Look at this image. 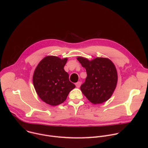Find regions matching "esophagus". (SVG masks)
<instances>
[{"mask_svg":"<svg viewBox=\"0 0 148 148\" xmlns=\"http://www.w3.org/2000/svg\"><path fill=\"white\" fill-rule=\"evenodd\" d=\"M81 84H82V82H77V83L75 84V86H76V87H77V88H79V87H80V86H81Z\"/></svg>","mask_w":148,"mask_h":148,"instance_id":"1","label":"esophagus"}]
</instances>
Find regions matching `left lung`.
Here are the masks:
<instances>
[{
  "label": "left lung",
  "mask_w": 148,
  "mask_h": 148,
  "mask_svg": "<svg viewBox=\"0 0 148 148\" xmlns=\"http://www.w3.org/2000/svg\"><path fill=\"white\" fill-rule=\"evenodd\" d=\"M77 60L86 69L87 75L85 82L80 87L83 95L95 104L108 100L117 83V73L112 61L101 57L89 61L78 57Z\"/></svg>",
  "instance_id": "obj_1"
}]
</instances>
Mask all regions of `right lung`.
I'll list each match as a JSON object with an SVG mask.
<instances>
[{
  "instance_id": "right-lung-1",
  "label": "right lung",
  "mask_w": 148,
  "mask_h": 148,
  "mask_svg": "<svg viewBox=\"0 0 148 148\" xmlns=\"http://www.w3.org/2000/svg\"><path fill=\"white\" fill-rule=\"evenodd\" d=\"M67 58L47 56L38 64L33 75V84L37 95L51 106L62 103L75 87L64 69Z\"/></svg>"
}]
</instances>
